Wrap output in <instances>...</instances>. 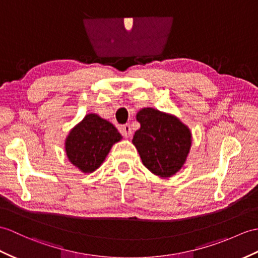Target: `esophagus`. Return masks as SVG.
<instances>
[{
	"label": "esophagus",
	"mask_w": 258,
	"mask_h": 258,
	"mask_svg": "<svg viewBox=\"0 0 258 258\" xmlns=\"http://www.w3.org/2000/svg\"><path fill=\"white\" fill-rule=\"evenodd\" d=\"M121 133L125 137H130L132 135V130H131V126L128 124L123 125V126L121 127Z\"/></svg>",
	"instance_id": "1"
}]
</instances>
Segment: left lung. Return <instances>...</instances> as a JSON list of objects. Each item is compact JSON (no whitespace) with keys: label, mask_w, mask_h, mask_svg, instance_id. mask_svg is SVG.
<instances>
[{"label":"left lung","mask_w":258,"mask_h":258,"mask_svg":"<svg viewBox=\"0 0 258 258\" xmlns=\"http://www.w3.org/2000/svg\"><path fill=\"white\" fill-rule=\"evenodd\" d=\"M141 127L133 137L144 166L154 175L169 178L185 163L191 147V132L175 115L144 107L136 114Z\"/></svg>","instance_id":"1"}]
</instances>
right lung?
<instances>
[{
  "label": "right lung",
  "instance_id": "add662e5",
  "mask_svg": "<svg viewBox=\"0 0 258 258\" xmlns=\"http://www.w3.org/2000/svg\"><path fill=\"white\" fill-rule=\"evenodd\" d=\"M121 140L114 125L90 113L69 132L64 143L66 154L78 169L90 173L99 168L112 146Z\"/></svg>",
  "mask_w": 258,
  "mask_h": 258
}]
</instances>
